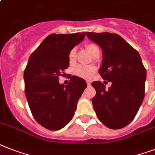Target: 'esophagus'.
I'll list each match as a JSON object with an SVG mask.
<instances>
[{
  "instance_id": "34e87169",
  "label": "esophagus",
  "mask_w": 155,
  "mask_h": 155,
  "mask_svg": "<svg viewBox=\"0 0 155 155\" xmlns=\"http://www.w3.org/2000/svg\"><path fill=\"white\" fill-rule=\"evenodd\" d=\"M91 80H87V85H91Z\"/></svg>"
}]
</instances>
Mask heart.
I'll return each instance as SVG.
<instances>
[{
	"mask_svg": "<svg viewBox=\"0 0 155 155\" xmlns=\"http://www.w3.org/2000/svg\"><path fill=\"white\" fill-rule=\"evenodd\" d=\"M86 48L92 56L96 52V51L99 50V48H98L95 45H94V44H87V45H86ZM75 57H76V49L72 48L68 54L69 62L71 63V64L75 62ZM95 69L94 67L80 65V66H78L75 68V74H76V75L80 76V77L90 78L92 76L93 74L95 73Z\"/></svg>",
	"mask_w": 155,
	"mask_h": 155,
	"instance_id": "heart-1",
	"label": "heart"
}]
</instances>
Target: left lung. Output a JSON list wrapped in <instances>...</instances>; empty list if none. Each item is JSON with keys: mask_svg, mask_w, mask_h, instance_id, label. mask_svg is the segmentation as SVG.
Here are the masks:
<instances>
[{"mask_svg": "<svg viewBox=\"0 0 155 155\" xmlns=\"http://www.w3.org/2000/svg\"><path fill=\"white\" fill-rule=\"evenodd\" d=\"M87 36L103 50L99 74L112 83L108 90L102 82L91 83L96 91L94 110L108 128H123L134 119L145 95L147 71L140 55L118 34L87 32Z\"/></svg>", "mask_w": 155, "mask_h": 155, "instance_id": "1", "label": "left lung"}]
</instances>
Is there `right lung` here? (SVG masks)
Returning <instances> with one entry per match:
<instances>
[{
  "label": "right lung",
  "instance_id": "1",
  "mask_svg": "<svg viewBox=\"0 0 155 155\" xmlns=\"http://www.w3.org/2000/svg\"><path fill=\"white\" fill-rule=\"evenodd\" d=\"M85 36L51 34L29 57L24 72L25 95L35 119L48 130H60L71 121L87 87L86 81L75 75L66 86L59 83L69 66V52Z\"/></svg>",
  "mask_w": 155,
  "mask_h": 155
}]
</instances>
